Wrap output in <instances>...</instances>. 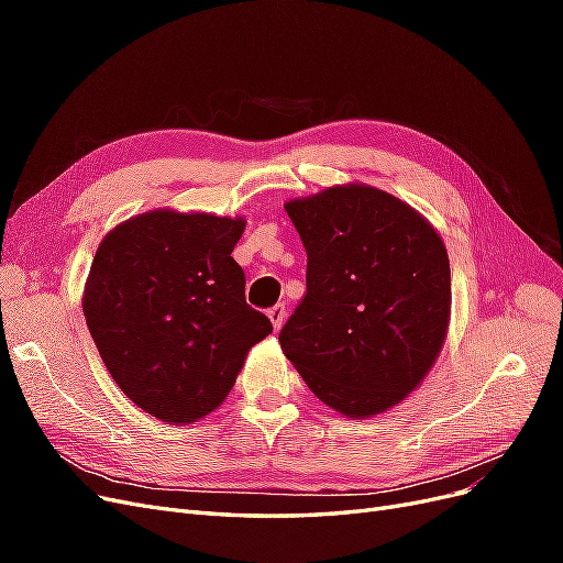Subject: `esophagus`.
I'll list each match as a JSON object with an SVG mask.
<instances>
[{
    "mask_svg": "<svg viewBox=\"0 0 563 563\" xmlns=\"http://www.w3.org/2000/svg\"><path fill=\"white\" fill-rule=\"evenodd\" d=\"M267 317L272 321V327H275V331H279L284 319H286V308H284V305H275V308L267 310Z\"/></svg>",
    "mask_w": 563,
    "mask_h": 563,
    "instance_id": "obj_1",
    "label": "esophagus"
}]
</instances>
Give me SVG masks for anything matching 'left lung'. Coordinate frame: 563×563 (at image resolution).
<instances>
[{
    "label": "left lung",
    "instance_id": "1",
    "mask_svg": "<svg viewBox=\"0 0 563 563\" xmlns=\"http://www.w3.org/2000/svg\"><path fill=\"white\" fill-rule=\"evenodd\" d=\"M308 251L302 300L279 333L314 395L350 418L399 404L444 345L451 267L408 203L345 185L286 203Z\"/></svg>",
    "mask_w": 563,
    "mask_h": 563
}]
</instances>
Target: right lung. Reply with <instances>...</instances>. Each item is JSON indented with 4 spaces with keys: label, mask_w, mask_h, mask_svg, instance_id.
<instances>
[{
    "label": "right lung",
    "mask_w": 563,
    "mask_h": 563,
    "mask_svg": "<svg viewBox=\"0 0 563 563\" xmlns=\"http://www.w3.org/2000/svg\"><path fill=\"white\" fill-rule=\"evenodd\" d=\"M242 218L152 211L100 242L84 317L124 395L164 422L209 416L272 321L246 302Z\"/></svg>",
    "instance_id": "obj_1"
}]
</instances>
